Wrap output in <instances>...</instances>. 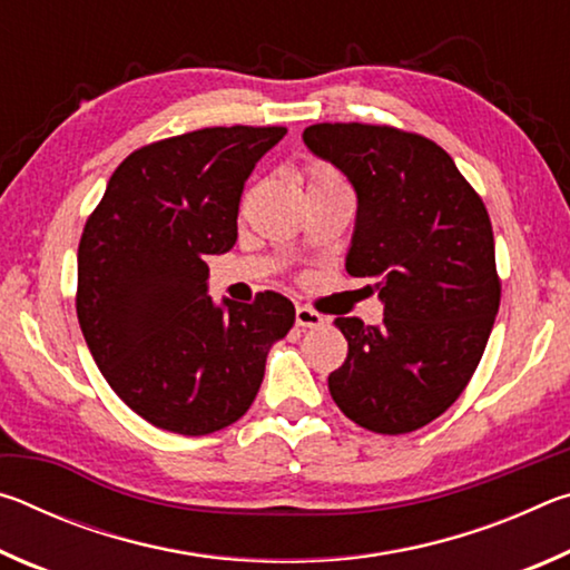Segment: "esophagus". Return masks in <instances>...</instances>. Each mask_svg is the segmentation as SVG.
I'll list each match as a JSON object with an SVG mask.
<instances>
[{
	"instance_id": "34e87169",
	"label": "esophagus",
	"mask_w": 570,
	"mask_h": 570,
	"mask_svg": "<svg viewBox=\"0 0 570 570\" xmlns=\"http://www.w3.org/2000/svg\"><path fill=\"white\" fill-rule=\"evenodd\" d=\"M324 316L308 306H296V326L302 330H314V326H322Z\"/></svg>"
}]
</instances>
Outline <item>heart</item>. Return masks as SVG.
<instances>
[{"mask_svg":"<svg viewBox=\"0 0 570 570\" xmlns=\"http://www.w3.org/2000/svg\"><path fill=\"white\" fill-rule=\"evenodd\" d=\"M326 183H342V178L336 176V170L322 166V163L308 166V186H326Z\"/></svg>","mask_w":570,"mask_h":570,"instance_id":"1","label":"heart"}]
</instances>
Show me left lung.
Instances as JSON below:
<instances>
[{"label": "left lung", "instance_id": "8db88e82", "mask_svg": "<svg viewBox=\"0 0 570 570\" xmlns=\"http://www.w3.org/2000/svg\"><path fill=\"white\" fill-rule=\"evenodd\" d=\"M304 142L354 186L346 272L372 278L384 304L380 326L334 320L350 354L330 374L332 400L380 435L420 430L468 387L493 332L500 278L485 204L422 135L320 122Z\"/></svg>", "mask_w": 570, "mask_h": 570}]
</instances>
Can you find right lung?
Returning <instances> with one entry per match:
<instances>
[{"label":"right lung","mask_w":570,"mask_h":570,"mask_svg":"<svg viewBox=\"0 0 570 570\" xmlns=\"http://www.w3.org/2000/svg\"><path fill=\"white\" fill-rule=\"evenodd\" d=\"M286 128H204L130 153L77 248V320L112 392L142 420L210 435L244 417L294 304L208 296L206 256L238 236L244 183Z\"/></svg>","instance_id":"add662e5"}]
</instances>
